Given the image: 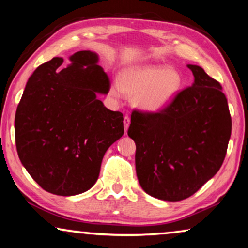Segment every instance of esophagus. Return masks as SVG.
I'll return each instance as SVG.
<instances>
[{
  "label": "esophagus",
  "mask_w": 248,
  "mask_h": 248,
  "mask_svg": "<svg viewBox=\"0 0 248 248\" xmlns=\"http://www.w3.org/2000/svg\"><path fill=\"white\" fill-rule=\"evenodd\" d=\"M123 123H124V130H125V132H127V130H128V126H130V124H131V118L127 116H124V121H123Z\"/></svg>",
  "instance_id": "esophagus-1"
}]
</instances>
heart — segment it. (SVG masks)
Returning a JSON list of instances; mask_svg holds the SVG:
<instances>
[{
    "label": "heart",
    "instance_id": "obj_1",
    "mask_svg": "<svg viewBox=\"0 0 248 248\" xmlns=\"http://www.w3.org/2000/svg\"><path fill=\"white\" fill-rule=\"evenodd\" d=\"M184 88L182 73L175 67L142 65L125 70L109 93L120 99L123 93L133 97V105L144 113H160L177 99Z\"/></svg>",
    "mask_w": 248,
    "mask_h": 248
}]
</instances>
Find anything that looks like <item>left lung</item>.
<instances>
[{"instance_id": "obj_1", "label": "left lung", "mask_w": 248, "mask_h": 248, "mask_svg": "<svg viewBox=\"0 0 248 248\" xmlns=\"http://www.w3.org/2000/svg\"><path fill=\"white\" fill-rule=\"evenodd\" d=\"M194 82L160 113L134 110L127 134L135 142V169L145 193L181 201L221 167L232 134L227 98L218 81L187 64Z\"/></svg>"}]
</instances>
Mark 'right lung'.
Returning a JSON list of instances; mask_svg holds the SVG:
<instances>
[{
  "label": "right lung",
  "mask_w": 248,
  "mask_h": 248,
  "mask_svg": "<svg viewBox=\"0 0 248 248\" xmlns=\"http://www.w3.org/2000/svg\"><path fill=\"white\" fill-rule=\"evenodd\" d=\"M54 57L28 79L15 120L20 161L37 184L61 196L88 191L97 182L105 152L124 134L123 114L97 94L110 82L99 56L80 50Z\"/></svg>",
  "instance_id": "right-lung-1"
}]
</instances>
